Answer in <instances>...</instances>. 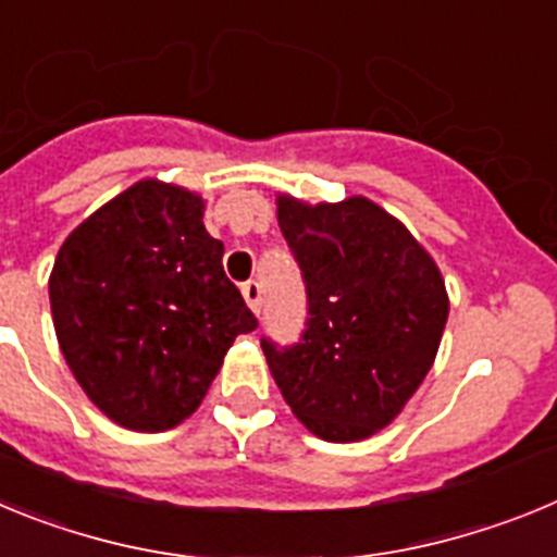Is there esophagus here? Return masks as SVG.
I'll return each mask as SVG.
<instances>
[{"mask_svg": "<svg viewBox=\"0 0 557 557\" xmlns=\"http://www.w3.org/2000/svg\"><path fill=\"white\" fill-rule=\"evenodd\" d=\"M243 295H245V304H248L256 314L262 312V287H259V282L243 284Z\"/></svg>", "mask_w": 557, "mask_h": 557, "instance_id": "obj_1", "label": "esophagus"}]
</instances>
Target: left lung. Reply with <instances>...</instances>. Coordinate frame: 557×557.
Returning <instances> with one entry per match:
<instances>
[{
    "instance_id": "8db88e82",
    "label": "left lung",
    "mask_w": 557,
    "mask_h": 557,
    "mask_svg": "<svg viewBox=\"0 0 557 557\" xmlns=\"http://www.w3.org/2000/svg\"><path fill=\"white\" fill-rule=\"evenodd\" d=\"M278 225L307 284L295 346L262 339L301 424L348 444L385 430L435 362L449 318L444 275L416 236L368 198L309 206L278 195Z\"/></svg>"
}]
</instances>
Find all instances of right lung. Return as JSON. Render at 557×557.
I'll return each mask as SVG.
<instances>
[{"label":"right lung","instance_id":"right-lung-1","mask_svg":"<svg viewBox=\"0 0 557 557\" xmlns=\"http://www.w3.org/2000/svg\"><path fill=\"white\" fill-rule=\"evenodd\" d=\"M58 343L77 385L111 421L164 432L198 410L253 312L206 231L203 198L139 181L61 245L49 275Z\"/></svg>","mask_w":557,"mask_h":557}]
</instances>
